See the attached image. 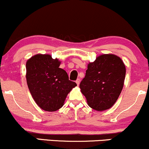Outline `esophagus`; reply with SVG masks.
I'll return each mask as SVG.
<instances>
[{
    "mask_svg": "<svg viewBox=\"0 0 149 149\" xmlns=\"http://www.w3.org/2000/svg\"><path fill=\"white\" fill-rule=\"evenodd\" d=\"M80 80L79 79V78H78V79H77V80H76V83L77 85H79V84H80Z\"/></svg>",
    "mask_w": 149,
    "mask_h": 149,
    "instance_id": "obj_1",
    "label": "esophagus"
}]
</instances>
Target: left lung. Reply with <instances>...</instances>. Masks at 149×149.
I'll use <instances>...</instances> for the list:
<instances>
[{
	"mask_svg": "<svg viewBox=\"0 0 149 149\" xmlns=\"http://www.w3.org/2000/svg\"><path fill=\"white\" fill-rule=\"evenodd\" d=\"M125 73L123 61L113 54H102L88 64L80 88L89 107L99 111L110 109L120 95Z\"/></svg>",
	"mask_w": 149,
	"mask_h": 149,
	"instance_id": "obj_1",
	"label": "left lung"
}]
</instances>
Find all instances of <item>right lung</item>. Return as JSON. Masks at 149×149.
Returning a JSON list of instances; mask_svg holds the SVG:
<instances>
[{
    "label": "right lung",
    "mask_w": 149,
    "mask_h": 149,
    "mask_svg": "<svg viewBox=\"0 0 149 149\" xmlns=\"http://www.w3.org/2000/svg\"><path fill=\"white\" fill-rule=\"evenodd\" d=\"M60 63L49 54H38L26 64L29 91L38 106L46 111H55L62 107L67 95L77 85L59 68Z\"/></svg>",
    "instance_id": "right-lung-1"
}]
</instances>
